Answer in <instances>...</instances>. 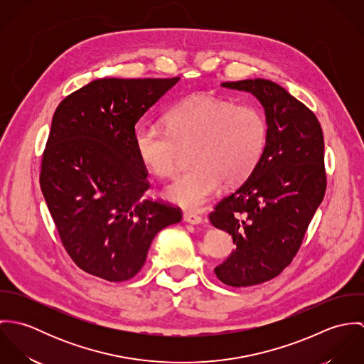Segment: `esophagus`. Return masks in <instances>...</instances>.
Here are the masks:
<instances>
[{
	"label": "esophagus",
	"instance_id": "esophagus-1",
	"mask_svg": "<svg viewBox=\"0 0 364 364\" xmlns=\"http://www.w3.org/2000/svg\"><path fill=\"white\" fill-rule=\"evenodd\" d=\"M183 221L189 223L192 225H199V224L203 223V218H202V215L195 214V213H185L183 214Z\"/></svg>",
	"mask_w": 364,
	"mask_h": 364
}]
</instances>
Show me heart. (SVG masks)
Listing matches in <instances>:
<instances>
[{
    "label": "heart",
    "mask_w": 364,
    "mask_h": 364,
    "mask_svg": "<svg viewBox=\"0 0 364 364\" xmlns=\"http://www.w3.org/2000/svg\"><path fill=\"white\" fill-rule=\"evenodd\" d=\"M165 129L143 124L134 134L141 164L156 176H172L183 153L192 151V171L165 189V198L188 210L203 208L221 182L237 185L257 166L266 144V122L259 107L234 104L208 94L172 106Z\"/></svg>",
    "instance_id": "heart-1"
}]
</instances>
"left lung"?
Returning <instances> with one entry per match:
<instances>
[{
	"mask_svg": "<svg viewBox=\"0 0 364 364\" xmlns=\"http://www.w3.org/2000/svg\"><path fill=\"white\" fill-rule=\"evenodd\" d=\"M221 87L251 92L267 124L257 166L208 215L237 245L214 267L215 276L227 286L247 287L280 274L300 250L326 189L323 134L311 110L273 81L255 78Z\"/></svg>",
	"mask_w": 364,
	"mask_h": 364,
	"instance_id": "1",
	"label": "left lung"
}]
</instances>
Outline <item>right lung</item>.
<instances>
[{
    "mask_svg": "<svg viewBox=\"0 0 364 364\" xmlns=\"http://www.w3.org/2000/svg\"><path fill=\"white\" fill-rule=\"evenodd\" d=\"M173 78H100L57 106L41 188L60 240L78 267L107 282L132 279L181 208L143 198L147 169L134 149L139 119Z\"/></svg>",
    "mask_w": 364,
    "mask_h": 364,
    "instance_id": "obj_1",
    "label": "right lung"
}]
</instances>
